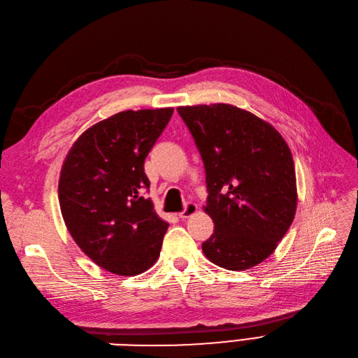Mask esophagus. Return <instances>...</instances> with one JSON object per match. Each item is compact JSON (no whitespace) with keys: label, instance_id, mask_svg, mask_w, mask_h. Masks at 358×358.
I'll return each instance as SVG.
<instances>
[{"label":"esophagus","instance_id":"esophagus-1","mask_svg":"<svg viewBox=\"0 0 358 358\" xmlns=\"http://www.w3.org/2000/svg\"><path fill=\"white\" fill-rule=\"evenodd\" d=\"M196 212H197V206L194 203H192V201H189V203L184 206V210L178 213V216L181 217V220H185V217L194 215Z\"/></svg>","mask_w":358,"mask_h":358}]
</instances>
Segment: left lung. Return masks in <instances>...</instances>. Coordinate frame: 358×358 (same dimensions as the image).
Masks as SVG:
<instances>
[{"label":"left lung","mask_w":358,"mask_h":358,"mask_svg":"<svg viewBox=\"0 0 358 358\" xmlns=\"http://www.w3.org/2000/svg\"><path fill=\"white\" fill-rule=\"evenodd\" d=\"M206 171L205 212L215 224L205 256L229 271L269 257L297 209L291 150L269 122L228 103L178 106Z\"/></svg>","instance_id":"1"}]
</instances>
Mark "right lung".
I'll list each match as a JSON object with an SVG mask.
<instances>
[{
	"label": "right lung",
	"mask_w": 358,
	"mask_h": 358,
	"mask_svg": "<svg viewBox=\"0 0 358 358\" xmlns=\"http://www.w3.org/2000/svg\"><path fill=\"white\" fill-rule=\"evenodd\" d=\"M173 108L122 111L96 122L71 146L61 168L59 208L82 252L121 276L142 273L158 259L168 224L145 194V159Z\"/></svg>",
	"instance_id": "right-lung-1"
}]
</instances>
